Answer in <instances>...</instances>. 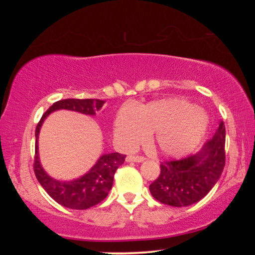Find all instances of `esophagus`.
Returning <instances> with one entry per match:
<instances>
[{
	"label": "esophagus",
	"instance_id": "1",
	"mask_svg": "<svg viewBox=\"0 0 255 255\" xmlns=\"http://www.w3.org/2000/svg\"><path fill=\"white\" fill-rule=\"evenodd\" d=\"M126 160H127V162L141 163V162H144L145 158L142 156H133V154H129V156H127V158H126Z\"/></svg>",
	"mask_w": 255,
	"mask_h": 255
}]
</instances>
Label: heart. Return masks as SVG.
Returning a JSON list of instances; mask_svg holds the SVG:
<instances>
[{"instance_id": "heart-1", "label": "heart", "mask_w": 255, "mask_h": 255, "mask_svg": "<svg viewBox=\"0 0 255 255\" xmlns=\"http://www.w3.org/2000/svg\"><path fill=\"white\" fill-rule=\"evenodd\" d=\"M209 116L184 99L151 102L135 110L122 108L114 121V134L122 146L131 148L151 134L150 141L159 153L180 157L201 140Z\"/></svg>"}]
</instances>
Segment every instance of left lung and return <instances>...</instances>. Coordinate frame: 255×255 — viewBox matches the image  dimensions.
I'll return each instance as SVG.
<instances>
[{"mask_svg":"<svg viewBox=\"0 0 255 255\" xmlns=\"http://www.w3.org/2000/svg\"><path fill=\"white\" fill-rule=\"evenodd\" d=\"M225 126L218 129L197 154L160 164V174L150 184L156 200L175 207L198 203L212 189L225 165Z\"/></svg>","mask_w":255,"mask_h":255,"instance_id":"obj_1","label":"left lung"}]
</instances>
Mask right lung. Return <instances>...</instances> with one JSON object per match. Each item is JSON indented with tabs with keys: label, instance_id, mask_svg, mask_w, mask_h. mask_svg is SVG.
<instances>
[{
	"label": "right lung",
	"instance_id": "right-lung-1",
	"mask_svg": "<svg viewBox=\"0 0 255 255\" xmlns=\"http://www.w3.org/2000/svg\"><path fill=\"white\" fill-rule=\"evenodd\" d=\"M105 102L101 99L68 98L55 102L38 122L36 128V153H34V174L38 182L42 184L56 203L73 210H86L101 203L109 194L114 182V175L120 165L124 164L125 154L107 153L99 157L95 165L81 177L72 181H58L49 176L39 162L38 154V135L44 120L56 110H72L85 115H96Z\"/></svg>",
	"mask_w": 255,
	"mask_h": 255
}]
</instances>
